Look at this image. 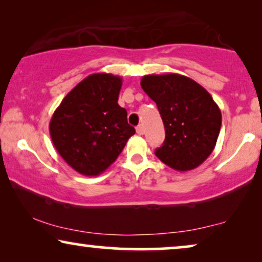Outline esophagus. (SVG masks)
<instances>
[{
  "label": "esophagus",
  "mask_w": 262,
  "mask_h": 262,
  "mask_svg": "<svg viewBox=\"0 0 262 262\" xmlns=\"http://www.w3.org/2000/svg\"><path fill=\"white\" fill-rule=\"evenodd\" d=\"M136 131H137L138 135H143V134H144V128H143V125H142V124L138 125V126L136 127Z\"/></svg>",
  "instance_id": "1"
}]
</instances>
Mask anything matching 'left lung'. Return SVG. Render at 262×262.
Here are the masks:
<instances>
[{"mask_svg": "<svg viewBox=\"0 0 262 262\" xmlns=\"http://www.w3.org/2000/svg\"><path fill=\"white\" fill-rule=\"evenodd\" d=\"M141 85L156 102L166 130L155 155L179 171L200 166L213 151L222 126L220 107L205 88L179 74L145 75Z\"/></svg>", "mask_w": 262, "mask_h": 262, "instance_id": "obj_1", "label": "left lung"}]
</instances>
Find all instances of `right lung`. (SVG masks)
<instances>
[{"label": "right lung", "instance_id": "obj_1", "mask_svg": "<svg viewBox=\"0 0 262 262\" xmlns=\"http://www.w3.org/2000/svg\"><path fill=\"white\" fill-rule=\"evenodd\" d=\"M121 77L93 74L68 93L50 120L55 148L82 175L105 171L132 135L126 110L118 105Z\"/></svg>", "mask_w": 262, "mask_h": 262}]
</instances>
